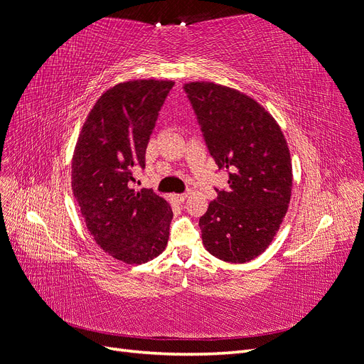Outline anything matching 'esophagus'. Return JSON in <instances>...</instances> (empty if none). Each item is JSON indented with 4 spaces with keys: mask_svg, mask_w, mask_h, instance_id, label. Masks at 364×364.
<instances>
[{
    "mask_svg": "<svg viewBox=\"0 0 364 364\" xmlns=\"http://www.w3.org/2000/svg\"><path fill=\"white\" fill-rule=\"evenodd\" d=\"M186 197H188V194H186V193H183V194H174V199H176V202H178V203H183Z\"/></svg>",
    "mask_w": 364,
    "mask_h": 364,
    "instance_id": "obj_1",
    "label": "esophagus"
}]
</instances>
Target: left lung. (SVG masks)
<instances>
[{
    "mask_svg": "<svg viewBox=\"0 0 364 364\" xmlns=\"http://www.w3.org/2000/svg\"><path fill=\"white\" fill-rule=\"evenodd\" d=\"M218 170L229 188L200 217L206 250L226 262H247L269 247L287 214L293 170L279 124L249 95L213 82L183 85Z\"/></svg>",
    "mask_w": 364,
    "mask_h": 364,
    "instance_id": "1",
    "label": "left lung"
}]
</instances>
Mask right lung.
Masks as SVG:
<instances>
[{
	"label": "right lung",
	"mask_w": 364,
	"mask_h": 364,
	"mask_svg": "<svg viewBox=\"0 0 364 364\" xmlns=\"http://www.w3.org/2000/svg\"><path fill=\"white\" fill-rule=\"evenodd\" d=\"M174 82L129 80L100 95L77 138L71 164L73 193L90 234L106 253L144 264L164 252L170 235V203L151 190L135 191V170L161 106Z\"/></svg>",
	"instance_id": "obj_1"
}]
</instances>
